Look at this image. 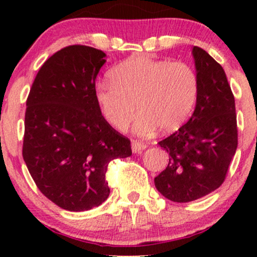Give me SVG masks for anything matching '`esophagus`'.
<instances>
[{
    "label": "esophagus",
    "mask_w": 257,
    "mask_h": 257,
    "mask_svg": "<svg viewBox=\"0 0 257 257\" xmlns=\"http://www.w3.org/2000/svg\"><path fill=\"white\" fill-rule=\"evenodd\" d=\"M146 144H144V143H141V141H139V140H133V143H132V150H133V152L134 153H140V152H143L144 150L146 149Z\"/></svg>",
    "instance_id": "esophagus-1"
}]
</instances>
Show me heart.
Returning a JSON list of instances; mask_svg holds the SVG:
<instances>
[{"mask_svg":"<svg viewBox=\"0 0 257 257\" xmlns=\"http://www.w3.org/2000/svg\"><path fill=\"white\" fill-rule=\"evenodd\" d=\"M111 82L95 89V100L108 124L126 128L137 105L133 129L139 135L176 131L192 113L199 91L198 76L191 65L150 55H138L117 65Z\"/></svg>","mask_w":257,"mask_h":257,"instance_id":"b5f03b06","label":"heart"}]
</instances>
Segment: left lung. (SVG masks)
<instances>
[{"label": "left lung", "instance_id": "obj_1", "mask_svg": "<svg viewBox=\"0 0 257 257\" xmlns=\"http://www.w3.org/2000/svg\"><path fill=\"white\" fill-rule=\"evenodd\" d=\"M192 55L199 81L196 107L186 124L158 143L169 163L155 178V186L176 203L219 188L238 145L234 96L222 66L199 47H193Z\"/></svg>", "mask_w": 257, "mask_h": 257}]
</instances>
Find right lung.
I'll list each match as a JSON object with an SVG mask.
<instances>
[{"label": "right lung", "instance_id": "add662e5", "mask_svg": "<svg viewBox=\"0 0 257 257\" xmlns=\"http://www.w3.org/2000/svg\"><path fill=\"white\" fill-rule=\"evenodd\" d=\"M102 51L69 46L42 65L29 94L23 158L38 190L61 209L85 211L107 199L112 159L132 156L129 139L95 100Z\"/></svg>", "mask_w": 257, "mask_h": 257}]
</instances>
